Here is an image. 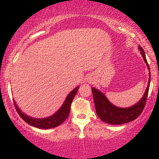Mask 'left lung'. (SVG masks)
Returning <instances> with one entry per match:
<instances>
[{
  "label": "left lung",
  "instance_id": "1",
  "mask_svg": "<svg viewBox=\"0 0 159 159\" xmlns=\"http://www.w3.org/2000/svg\"><path fill=\"white\" fill-rule=\"evenodd\" d=\"M138 48H139L144 61L147 63V67L149 70V66L147 63V58H146L145 52L140 45L138 46ZM149 83H150V72H149L148 86L146 89L145 93H144L143 98L140 100L139 102L137 103L134 106L127 107V108H120V107L114 106L107 99L105 95L96 89L92 88L95 107H96V114H97L98 116L102 121L107 123L112 124V125L125 124L129 123L132 120H134L140 116L142 111H143L144 107H145L147 96H148Z\"/></svg>",
  "mask_w": 159,
  "mask_h": 159
}]
</instances>
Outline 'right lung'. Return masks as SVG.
I'll use <instances>...</instances> for the list:
<instances>
[{"mask_svg": "<svg viewBox=\"0 0 159 159\" xmlns=\"http://www.w3.org/2000/svg\"><path fill=\"white\" fill-rule=\"evenodd\" d=\"M78 87L75 88L72 92L68 95L66 98L64 103L62 105V107L59 109L57 112L52 116H49V117L44 118V119H35V118L29 117L28 116H26L21 113V111L18 108L17 105L15 102H14V105H15V107L19 113V116L22 118L23 120H25L27 123L29 125H32V126L39 128V129H52V128H54L60 125L63 122L66 120L68 117L69 112H70V107L71 104L72 102V100L75 98V96L76 95V93L78 92Z\"/></svg>", "mask_w": 159, "mask_h": 159, "instance_id": "obj_1", "label": "right lung"}]
</instances>
